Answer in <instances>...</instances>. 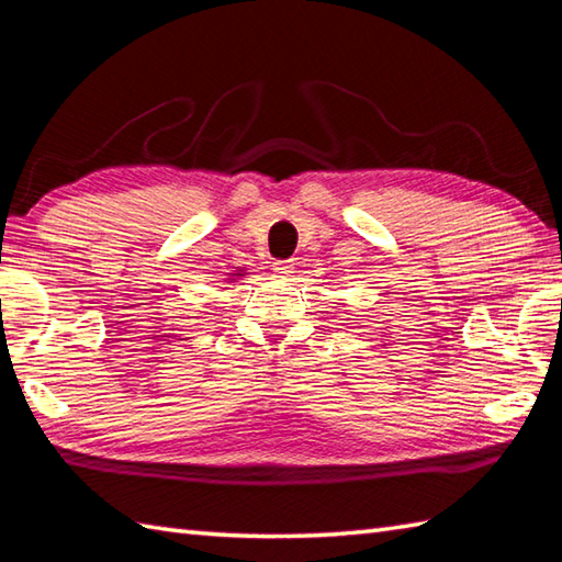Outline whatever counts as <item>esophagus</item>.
<instances>
[{
    "label": "esophagus",
    "mask_w": 562,
    "mask_h": 562,
    "mask_svg": "<svg viewBox=\"0 0 562 562\" xmlns=\"http://www.w3.org/2000/svg\"><path fill=\"white\" fill-rule=\"evenodd\" d=\"M272 272H274V278L288 280V278H292V274H294V262H292V260H278V262H272Z\"/></svg>",
    "instance_id": "esophagus-1"
}]
</instances>
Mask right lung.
<instances>
[{"instance_id": "1", "label": "right lung", "mask_w": 562, "mask_h": 562, "mask_svg": "<svg viewBox=\"0 0 562 562\" xmlns=\"http://www.w3.org/2000/svg\"><path fill=\"white\" fill-rule=\"evenodd\" d=\"M244 274H246V272H244L241 268H238L236 272H232V278H244Z\"/></svg>"}]
</instances>
